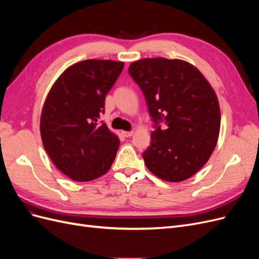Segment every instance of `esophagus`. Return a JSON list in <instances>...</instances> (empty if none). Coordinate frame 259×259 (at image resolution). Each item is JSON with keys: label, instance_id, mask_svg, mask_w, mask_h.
I'll use <instances>...</instances> for the list:
<instances>
[{"label": "esophagus", "instance_id": "obj_1", "mask_svg": "<svg viewBox=\"0 0 259 259\" xmlns=\"http://www.w3.org/2000/svg\"><path fill=\"white\" fill-rule=\"evenodd\" d=\"M133 134H134V132H122V135L126 138L133 136Z\"/></svg>", "mask_w": 259, "mask_h": 259}]
</instances>
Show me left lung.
<instances>
[{"mask_svg":"<svg viewBox=\"0 0 259 259\" xmlns=\"http://www.w3.org/2000/svg\"><path fill=\"white\" fill-rule=\"evenodd\" d=\"M128 73L153 122L143 153L146 166L170 183L193 176L217 144L221 110L214 90L197 68L179 59L145 58L131 64Z\"/></svg>","mask_w":259,"mask_h":259,"instance_id":"obj_1","label":"left lung"}]
</instances>
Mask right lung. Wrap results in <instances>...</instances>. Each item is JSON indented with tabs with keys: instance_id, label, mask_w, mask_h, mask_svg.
I'll return each instance as SVG.
<instances>
[{
	"instance_id": "obj_1",
	"label": "right lung",
	"mask_w": 259,
	"mask_h": 259,
	"mask_svg": "<svg viewBox=\"0 0 259 259\" xmlns=\"http://www.w3.org/2000/svg\"><path fill=\"white\" fill-rule=\"evenodd\" d=\"M123 67L113 60L80 61L58 77L46 97L40 124L44 149L74 182L103 176L114 161L120 139L99 119Z\"/></svg>"
}]
</instances>
